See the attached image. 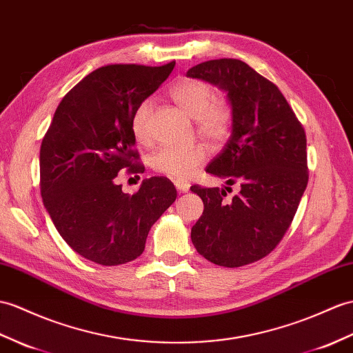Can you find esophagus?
<instances>
[{"label": "esophagus", "mask_w": 353, "mask_h": 353, "mask_svg": "<svg viewBox=\"0 0 353 353\" xmlns=\"http://www.w3.org/2000/svg\"><path fill=\"white\" fill-rule=\"evenodd\" d=\"M174 186H176V190L180 191V192H188V191H190V188H191L190 182H186V180H182V179H176Z\"/></svg>", "instance_id": "1"}]
</instances>
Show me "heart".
<instances>
[{"label":"heart","instance_id":"b5f03b06","mask_svg":"<svg viewBox=\"0 0 353 353\" xmlns=\"http://www.w3.org/2000/svg\"><path fill=\"white\" fill-rule=\"evenodd\" d=\"M168 97L180 111L195 120V130L210 143H223L233 128V108L227 97L215 96L210 84L194 78H182L168 88ZM152 102L139 103L130 120V129L138 144H149ZM206 159V150L195 144L190 147L163 145L152 153L150 167L159 174L186 179Z\"/></svg>","mask_w":353,"mask_h":353}]
</instances>
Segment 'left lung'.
<instances>
[{
    "label": "left lung",
    "instance_id": "left-lung-1",
    "mask_svg": "<svg viewBox=\"0 0 353 353\" xmlns=\"http://www.w3.org/2000/svg\"><path fill=\"white\" fill-rule=\"evenodd\" d=\"M186 77L227 93L233 108L232 135L206 171L241 188L225 202V190L191 186L204 204L191 230L192 243L218 266L254 263L281 242L307 188L305 130L278 87L247 63L209 60L194 65Z\"/></svg>",
    "mask_w": 353,
    "mask_h": 353
}]
</instances>
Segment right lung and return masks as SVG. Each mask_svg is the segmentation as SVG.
<instances>
[{
	"mask_svg": "<svg viewBox=\"0 0 353 353\" xmlns=\"http://www.w3.org/2000/svg\"><path fill=\"white\" fill-rule=\"evenodd\" d=\"M174 64L96 69L63 97L43 137L40 192L45 208L65 243L97 265L117 266L141 256L152 225L177 196L167 177L143 180L132 195L116 182L121 170L144 171L130 120Z\"/></svg>",
	"mask_w": 353,
	"mask_h": 353,
	"instance_id": "obj_1",
	"label": "right lung"
}]
</instances>
